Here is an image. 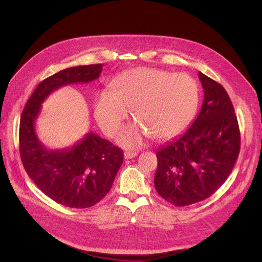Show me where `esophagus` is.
I'll return each instance as SVG.
<instances>
[{
  "label": "esophagus",
  "mask_w": 262,
  "mask_h": 262,
  "mask_svg": "<svg viewBox=\"0 0 262 262\" xmlns=\"http://www.w3.org/2000/svg\"><path fill=\"white\" fill-rule=\"evenodd\" d=\"M137 155H138L137 152H130V150H125V152L123 153V156H124L125 160H130V158L136 157Z\"/></svg>",
  "instance_id": "1"
}]
</instances>
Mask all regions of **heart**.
I'll return each mask as SVG.
<instances>
[{
    "instance_id": "heart-1",
    "label": "heart",
    "mask_w": 262,
    "mask_h": 262,
    "mask_svg": "<svg viewBox=\"0 0 262 262\" xmlns=\"http://www.w3.org/2000/svg\"><path fill=\"white\" fill-rule=\"evenodd\" d=\"M113 91H101L94 102V115L107 136L121 128L132 109L139 122L118 136L125 147L140 146L146 137L165 140L177 136L193 117L199 87L192 76L166 70L139 68L119 75Z\"/></svg>"
}]
</instances>
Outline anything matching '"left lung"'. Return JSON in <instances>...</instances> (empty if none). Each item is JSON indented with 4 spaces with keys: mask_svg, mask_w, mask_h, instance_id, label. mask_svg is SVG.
I'll use <instances>...</instances> for the list:
<instances>
[{
    "mask_svg": "<svg viewBox=\"0 0 262 262\" xmlns=\"http://www.w3.org/2000/svg\"><path fill=\"white\" fill-rule=\"evenodd\" d=\"M204 99L195 120L156 150L155 189L176 207L205 200L224 184L241 149L235 110L224 87L199 72Z\"/></svg>",
    "mask_w": 262,
    "mask_h": 262,
    "instance_id": "8db88e82",
    "label": "left lung"
}]
</instances>
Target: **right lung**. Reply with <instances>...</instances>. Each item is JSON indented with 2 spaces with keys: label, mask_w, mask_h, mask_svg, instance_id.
I'll return each mask as SVG.
<instances>
[{
  "label": "right lung",
  "mask_w": 262,
  "mask_h": 262,
  "mask_svg": "<svg viewBox=\"0 0 262 262\" xmlns=\"http://www.w3.org/2000/svg\"><path fill=\"white\" fill-rule=\"evenodd\" d=\"M102 64L73 67L46 78L34 91L23 110L19 124V154L28 176L53 201L74 209L93 207L113 186L123 162L121 148L87 133L73 146L47 148L36 133L41 104L60 87L97 80Z\"/></svg>",
  "instance_id": "add662e5"
}]
</instances>
